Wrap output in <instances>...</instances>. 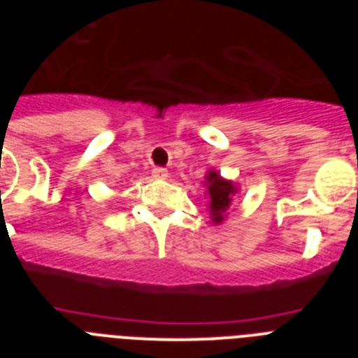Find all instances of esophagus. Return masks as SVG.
I'll use <instances>...</instances> for the list:
<instances>
[{"instance_id": "obj_1", "label": "esophagus", "mask_w": 358, "mask_h": 358, "mask_svg": "<svg viewBox=\"0 0 358 358\" xmlns=\"http://www.w3.org/2000/svg\"><path fill=\"white\" fill-rule=\"evenodd\" d=\"M152 177H156V179H166V177H169V170L163 169V166H156V169H152Z\"/></svg>"}]
</instances>
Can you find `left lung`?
<instances>
[{"label":"left lung","mask_w":358,"mask_h":358,"mask_svg":"<svg viewBox=\"0 0 358 358\" xmlns=\"http://www.w3.org/2000/svg\"><path fill=\"white\" fill-rule=\"evenodd\" d=\"M208 195H210V215L215 224H222L226 217L227 208L231 206L233 195L236 194V186L231 181H226L220 177V173L210 170L206 176Z\"/></svg>","instance_id":"8db88e82"}]
</instances>
